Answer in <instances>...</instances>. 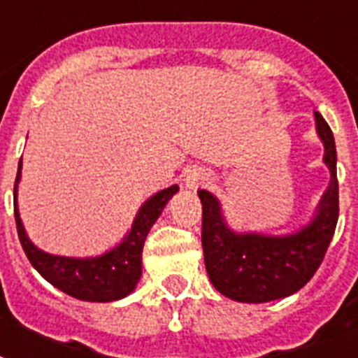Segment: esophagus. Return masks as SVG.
Returning a JSON list of instances; mask_svg holds the SVG:
<instances>
[{
    "label": "esophagus",
    "instance_id": "34e87169",
    "mask_svg": "<svg viewBox=\"0 0 358 358\" xmlns=\"http://www.w3.org/2000/svg\"><path fill=\"white\" fill-rule=\"evenodd\" d=\"M204 182H208V176H200V174H194V176H189L187 178L189 187H196V185L204 184Z\"/></svg>",
    "mask_w": 358,
    "mask_h": 358
}]
</instances>
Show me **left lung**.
Masks as SVG:
<instances>
[{
	"label": "left lung",
	"instance_id": "1",
	"mask_svg": "<svg viewBox=\"0 0 358 358\" xmlns=\"http://www.w3.org/2000/svg\"><path fill=\"white\" fill-rule=\"evenodd\" d=\"M325 145L331 185L309 226L287 237L234 234L224 224L213 194L199 191L202 202V248L206 270L215 289L235 301L263 303L298 292L320 268L338 220L336 147L329 124L315 112Z\"/></svg>",
	"mask_w": 358,
	"mask_h": 358
}]
</instances>
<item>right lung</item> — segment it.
Returning a JSON list of instances; mask_svg holds the SVG:
<instances>
[{"label": "right lung", "instance_id": "add662e5", "mask_svg": "<svg viewBox=\"0 0 358 358\" xmlns=\"http://www.w3.org/2000/svg\"><path fill=\"white\" fill-rule=\"evenodd\" d=\"M20 169H22V162L18 165V174H16V182H14L16 229H18L23 252L31 264L40 272V275L45 278L53 287L60 289L66 294L73 296L77 300L113 301L130 294L141 278V252H143L147 234L159 217V213L164 211L171 196L178 191V185H171V187L159 191L141 206L130 234L124 237V241L117 248L110 250L108 254L101 255V257L71 259V257L45 254L27 239L22 220H20L18 206H16V185L20 180Z\"/></svg>", "mask_w": 358, "mask_h": 358}]
</instances>
